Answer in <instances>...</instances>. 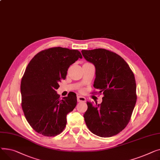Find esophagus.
<instances>
[{
  "label": "esophagus",
  "instance_id": "1",
  "mask_svg": "<svg viewBox=\"0 0 160 160\" xmlns=\"http://www.w3.org/2000/svg\"><path fill=\"white\" fill-rule=\"evenodd\" d=\"M77 99H78V102H85L86 101V98L82 97V96H78Z\"/></svg>",
  "mask_w": 160,
  "mask_h": 160
}]
</instances>
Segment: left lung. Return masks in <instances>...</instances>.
<instances>
[{"label":"left lung","mask_w":160,"mask_h":160,"mask_svg":"<svg viewBox=\"0 0 160 160\" xmlns=\"http://www.w3.org/2000/svg\"><path fill=\"white\" fill-rule=\"evenodd\" d=\"M81 52L84 59L94 64L93 87L104 95L101 104L87 102L88 109L84 114L86 125L98 136H115L128 125L136 105L134 75L126 61L116 53L102 48Z\"/></svg>","instance_id":"left-lung-1"}]
</instances>
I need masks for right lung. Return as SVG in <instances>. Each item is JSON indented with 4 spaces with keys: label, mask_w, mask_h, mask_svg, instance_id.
Wrapping results in <instances>:
<instances>
[{
    "label": "right lung",
    "mask_w": 160,
    "mask_h": 160,
    "mask_svg": "<svg viewBox=\"0 0 160 160\" xmlns=\"http://www.w3.org/2000/svg\"><path fill=\"white\" fill-rule=\"evenodd\" d=\"M79 58L82 55L77 50L54 47L39 52L28 64L21 83V105L27 121L37 133L52 137L64 129L77 97L72 92L60 99L55 90Z\"/></svg>",
    "instance_id": "1"
}]
</instances>
